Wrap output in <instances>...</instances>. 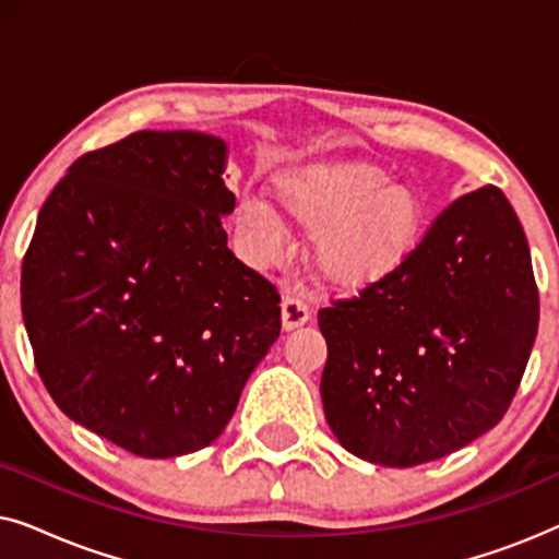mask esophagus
<instances>
[{"label":"esophagus","instance_id":"esophagus-1","mask_svg":"<svg viewBox=\"0 0 559 559\" xmlns=\"http://www.w3.org/2000/svg\"><path fill=\"white\" fill-rule=\"evenodd\" d=\"M310 320V308L300 295L287 293L282 297V328L285 331H295V328L305 325Z\"/></svg>","mask_w":559,"mask_h":559}]
</instances>
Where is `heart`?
<instances>
[{
    "instance_id": "obj_1",
    "label": "heart",
    "mask_w": 559,
    "mask_h": 559,
    "mask_svg": "<svg viewBox=\"0 0 559 559\" xmlns=\"http://www.w3.org/2000/svg\"><path fill=\"white\" fill-rule=\"evenodd\" d=\"M280 209L295 224L318 228L312 259L338 287H366L389 277L412 257L423 234L425 205L417 188L386 180L371 163H335L297 170L277 180ZM243 226L257 249L280 254L282 228L264 201L241 203Z\"/></svg>"
}]
</instances>
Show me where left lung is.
I'll list each match as a JSON object with an SVG mask.
<instances>
[{"mask_svg": "<svg viewBox=\"0 0 559 559\" xmlns=\"http://www.w3.org/2000/svg\"><path fill=\"white\" fill-rule=\"evenodd\" d=\"M325 419L348 453L409 468L499 425L539 325L530 243L499 188L450 203L412 257L318 312Z\"/></svg>", "mask_w": 559, "mask_h": 559, "instance_id": "1", "label": "left lung"}]
</instances>
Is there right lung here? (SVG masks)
<instances>
[{"label": "right lung", "instance_id": "add662e5", "mask_svg": "<svg viewBox=\"0 0 559 559\" xmlns=\"http://www.w3.org/2000/svg\"><path fill=\"white\" fill-rule=\"evenodd\" d=\"M226 142L134 132L86 152L40 209L22 320L52 402L142 457L224 432L280 338V293L226 243Z\"/></svg>", "mask_w": 559, "mask_h": 559}]
</instances>
